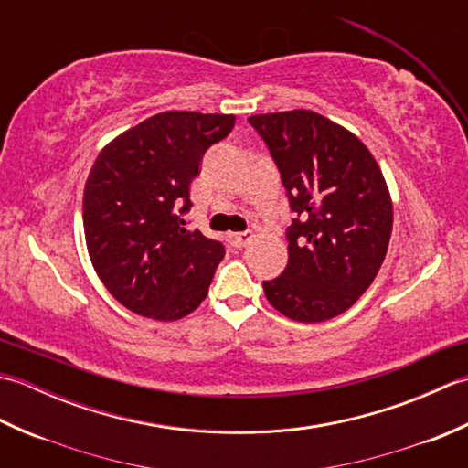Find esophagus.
<instances>
[{"instance_id":"obj_1","label":"esophagus","mask_w":468,"mask_h":468,"mask_svg":"<svg viewBox=\"0 0 468 468\" xmlns=\"http://www.w3.org/2000/svg\"><path fill=\"white\" fill-rule=\"evenodd\" d=\"M253 239V231H243V233H233L231 235V245L237 250H243V247Z\"/></svg>"}]
</instances>
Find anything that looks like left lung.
<instances>
[{"label": "left lung", "instance_id": "obj_1", "mask_svg": "<svg viewBox=\"0 0 468 468\" xmlns=\"http://www.w3.org/2000/svg\"><path fill=\"white\" fill-rule=\"evenodd\" d=\"M280 171L293 213L285 270L263 282L267 302L314 324L356 303L380 270L392 233V201L362 141L312 111L247 118Z\"/></svg>", "mask_w": 468, "mask_h": 468}]
</instances>
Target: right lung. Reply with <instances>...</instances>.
Here are the masks:
<instances>
[{"instance_id":"right-lung-1","label":"right lung","mask_w":468,"mask_h":468,"mask_svg":"<svg viewBox=\"0 0 468 468\" xmlns=\"http://www.w3.org/2000/svg\"><path fill=\"white\" fill-rule=\"evenodd\" d=\"M233 114L161 112L102 148L84 186L88 253L128 310L175 322L208 293L221 241L188 231V185L203 154L231 133Z\"/></svg>"}]
</instances>
